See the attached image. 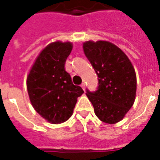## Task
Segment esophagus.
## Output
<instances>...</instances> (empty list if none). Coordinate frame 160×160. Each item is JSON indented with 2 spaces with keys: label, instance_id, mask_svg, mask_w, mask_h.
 Here are the masks:
<instances>
[{
  "label": "esophagus",
  "instance_id": "esophagus-1",
  "mask_svg": "<svg viewBox=\"0 0 160 160\" xmlns=\"http://www.w3.org/2000/svg\"><path fill=\"white\" fill-rule=\"evenodd\" d=\"M81 87H82V89H83L84 91L86 90V84H85V83L81 84Z\"/></svg>",
  "mask_w": 160,
  "mask_h": 160
}]
</instances>
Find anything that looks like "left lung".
I'll list each match as a JSON object with an SVG mask.
<instances>
[{"mask_svg":"<svg viewBox=\"0 0 160 160\" xmlns=\"http://www.w3.org/2000/svg\"><path fill=\"white\" fill-rule=\"evenodd\" d=\"M83 49L98 80L97 90L87 89L86 94L99 120L117 123L134 104L136 93L134 67L122 49L107 41H87Z\"/></svg>","mask_w":160,"mask_h":160,"instance_id":"obj_1","label":"left lung"}]
</instances>
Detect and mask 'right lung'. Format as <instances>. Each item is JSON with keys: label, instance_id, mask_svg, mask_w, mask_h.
<instances>
[{"label": "right lung", "instance_id": "obj_1", "mask_svg": "<svg viewBox=\"0 0 160 160\" xmlns=\"http://www.w3.org/2000/svg\"><path fill=\"white\" fill-rule=\"evenodd\" d=\"M72 49L70 42L49 43L37 57L27 76L31 103L50 123H62L69 119L77 98L84 93L81 87L73 85L64 68Z\"/></svg>", "mask_w": 160, "mask_h": 160}]
</instances>
